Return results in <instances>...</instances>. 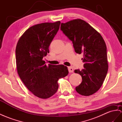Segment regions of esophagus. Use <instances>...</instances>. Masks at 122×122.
I'll use <instances>...</instances> for the list:
<instances>
[{
    "label": "esophagus",
    "instance_id": "obj_1",
    "mask_svg": "<svg viewBox=\"0 0 122 122\" xmlns=\"http://www.w3.org/2000/svg\"><path fill=\"white\" fill-rule=\"evenodd\" d=\"M68 70L70 73H73L74 71L73 68L72 67H71V66L68 67Z\"/></svg>",
    "mask_w": 122,
    "mask_h": 122
}]
</instances>
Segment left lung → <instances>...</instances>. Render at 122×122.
<instances>
[{"label":"left lung","instance_id":"1","mask_svg":"<svg viewBox=\"0 0 122 122\" xmlns=\"http://www.w3.org/2000/svg\"><path fill=\"white\" fill-rule=\"evenodd\" d=\"M61 30L73 43L77 54H83L82 70L75 73L82 77L76 87L79 94L90 96L101 88L108 70L107 47L102 37L85 20L77 19L61 23Z\"/></svg>","mask_w":122,"mask_h":122}]
</instances>
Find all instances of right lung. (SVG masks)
Instances as JSON below:
<instances>
[{"label":"right lung","instance_id":"1","mask_svg":"<svg viewBox=\"0 0 122 122\" xmlns=\"http://www.w3.org/2000/svg\"><path fill=\"white\" fill-rule=\"evenodd\" d=\"M61 22L44 23L30 27L17 42L15 54L18 75L31 93L43 99L57 92L58 80L67 76L63 65L45 64L43 58L49 52V46L58 31Z\"/></svg>","mask_w":122,"mask_h":122}]
</instances>
